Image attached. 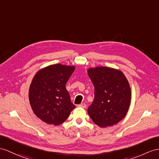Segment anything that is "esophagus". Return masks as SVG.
Returning a JSON list of instances; mask_svg holds the SVG:
<instances>
[{"instance_id": "1", "label": "esophagus", "mask_w": 159, "mask_h": 159, "mask_svg": "<svg viewBox=\"0 0 159 159\" xmlns=\"http://www.w3.org/2000/svg\"><path fill=\"white\" fill-rule=\"evenodd\" d=\"M77 107H82V108H86V104H85V103H82V104H78V105H77Z\"/></svg>"}]
</instances>
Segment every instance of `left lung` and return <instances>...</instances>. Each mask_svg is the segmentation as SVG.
Returning a JSON list of instances; mask_svg holds the SVG:
<instances>
[{
  "label": "left lung",
  "mask_w": 159,
  "mask_h": 159,
  "mask_svg": "<svg viewBox=\"0 0 159 159\" xmlns=\"http://www.w3.org/2000/svg\"><path fill=\"white\" fill-rule=\"evenodd\" d=\"M88 74L94 86L89 116L100 127L117 124L125 117L131 102L128 81L121 71L107 67L90 68Z\"/></svg>",
  "instance_id": "1"
}]
</instances>
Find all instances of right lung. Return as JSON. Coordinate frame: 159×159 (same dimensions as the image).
<instances>
[{
  "instance_id": "add662e5",
  "label": "right lung",
  "mask_w": 159,
  "mask_h": 159,
  "mask_svg": "<svg viewBox=\"0 0 159 159\" xmlns=\"http://www.w3.org/2000/svg\"><path fill=\"white\" fill-rule=\"evenodd\" d=\"M74 70V66L55 64L40 69L34 77L29 90L30 103L42 121L59 125L75 109L65 87Z\"/></svg>"
}]
</instances>
